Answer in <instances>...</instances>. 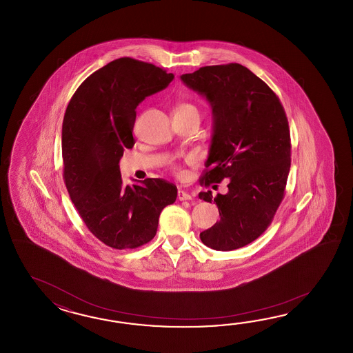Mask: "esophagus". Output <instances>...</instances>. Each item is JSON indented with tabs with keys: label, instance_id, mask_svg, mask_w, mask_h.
<instances>
[{
	"label": "esophagus",
	"instance_id": "34e87169",
	"mask_svg": "<svg viewBox=\"0 0 353 353\" xmlns=\"http://www.w3.org/2000/svg\"><path fill=\"white\" fill-rule=\"evenodd\" d=\"M178 199H179V201H190V199H192V195L189 194L185 190H179V192H178Z\"/></svg>",
	"mask_w": 353,
	"mask_h": 353
}]
</instances>
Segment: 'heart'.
Segmentation results:
<instances>
[{
  "instance_id": "b5f03b06",
  "label": "heart",
  "mask_w": 353,
  "mask_h": 353,
  "mask_svg": "<svg viewBox=\"0 0 353 353\" xmlns=\"http://www.w3.org/2000/svg\"><path fill=\"white\" fill-rule=\"evenodd\" d=\"M188 108H195V107L189 103H184V105H180L176 110H188Z\"/></svg>"
}]
</instances>
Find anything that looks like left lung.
I'll use <instances>...</instances> for the list:
<instances>
[{
    "label": "left lung",
    "mask_w": 353,
    "mask_h": 353,
    "mask_svg": "<svg viewBox=\"0 0 353 353\" xmlns=\"http://www.w3.org/2000/svg\"><path fill=\"white\" fill-rule=\"evenodd\" d=\"M180 79L212 108L201 183L230 179L228 192L214 198L221 219L201 240L217 251L243 248L268 228L284 198L292 149L285 111L270 87L237 63L199 68ZM199 198L212 203V192Z\"/></svg>",
    "instance_id": "8db88e82"
}]
</instances>
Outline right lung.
<instances>
[{"label":"right lung","mask_w":353,"mask_h":353,"mask_svg":"<svg viewBox=\"0 0 353 353\" xmlns=\"http://www.w3.org/2000/svg\"><path fill=\"white\" fill-rule=\"evenodd\" d=\"M173 79L154 64L120 58L90 74L68 105L61 128L68 193L90 232L110 248L152 240L161 210L176 199V187L164 179L123 185L119 165L135 143L137 105Z\"/></svg>","instance_id":"add662e5"}]
</instances>
